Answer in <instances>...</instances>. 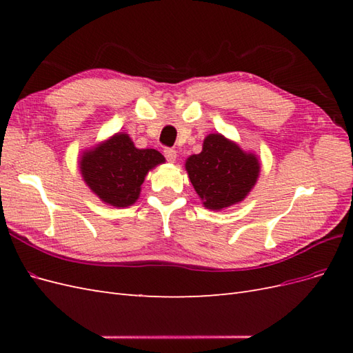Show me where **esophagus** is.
Listing matches in <instances>:
<instances>
[{
  "instance_id": "34e87169",
  "label": "esophagus",
  "mask_w": 353,
  "mask_h": 353,
  "mask_svg": "<svg viewBox=\"0 0 353 353\" xmlns=\"http://www.w3.org/2000/svg\"><path fill=\"white\" fill-rule=\"evenodd\" d=\"M163 154H165L168 162H175V159H176V150H175V148L166 147L165 150H163Z\"/></svg>"
}]
</instances>
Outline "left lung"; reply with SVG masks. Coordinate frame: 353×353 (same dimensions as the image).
<instances>
[{
	"instance_id": "left-lung-1",
	"label": "left lung",
	"mask_w": 353,
	"mask_h": 353,
	"mask_svg": "<svg viewBox=\"0 0 353 353\" xmlns=\"http://www.w3.org/2000/svg\"><path fill=\"white\" fill-rule=\"evenodd\" d=\"M185 169L203 205L219 210L248 196L258 179L259 162L225 137L210 134L201 153L188 157Z\"/></svg>"
}]
</instances>
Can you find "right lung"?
<instances>
[{
  "instance_id": "add662e5",
  "label": "right lung",
  "mask_w": 353,
  "mask_h": 353,
  "mask_svg": "<svg viewBox=\"0 0 353 353\" xmlns=\"http://www.w3.org/2000/svg\"><path fill=\"white\" fill-rule=\"evenodd\" d=\"M163 162L165 157L154 148L140 150L126 134H116L83 153L81 172L85 183L104 203L126 208L140 196L148 170Z\"/></svg>"
}]
</instances>
